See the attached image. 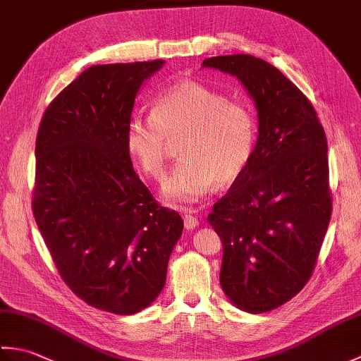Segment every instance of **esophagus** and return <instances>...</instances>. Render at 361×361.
Masks as SVG:
<instances>
[{"label": "esophagus", "mask_w": 361, "mask_h": 361, "mask_svg": "<svg viewBox=\"0 0 361 361\" xmlns=\"http://www.w3.org/2000/svg\"><path fill=\"white\" fill-rule=\"evenodd\" d=\"M183 221H185L186 229H194L195 226H198V219L192 216V214H185V216H183Z\"/></svg>", "instance_id": "obj_1"}]
</instances>
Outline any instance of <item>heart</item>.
<instances>
[{
    "label": "heart",
    "instance_id": "obj_1",
    "mask_svg": "<svg viewBox=\"0 0 361 361\" xmlns=\"http://www.w3.org/2000/svg\"><path fill=\"white\" fill-rule=\"evenodd\" d=\"M180 136L181 159L164 180L163 195L172 203H194L216 183L226 186L243 173L255 152L256 121L248 106L185 79L153 96L152 116H132L126 147L145 175L159 180L169 141Z\"/></svg>",
    "mask_w": 361,
    "mask_h": 361
}]
</instances>
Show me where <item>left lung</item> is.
<instances>
[{"instance_id":"left-lung-1","label":"left lung","mask_w":361,"mask_h":361,"mask_svg":"<svg viewBox=\"0 0 361 361\" xmlns=\"http://www.w3.org/2000/svg\"><path fill=\"white\" fill-rule=\"evenodd\" d=\"M203 66L235 75L256 102L250 164L208 220L224 245L226 296L245 312H270L309 282L331 221L326 133L302 91L265 60L234 54Z\"/></svg>"}]
</instances>
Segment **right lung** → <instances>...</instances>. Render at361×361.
Listing matches in <instances>:
<instances>
[{
  "label": "right lung",
  "instance_id": "obj_1",
  "mask_svg": "<svg viewBox=\"0 0 361 361\" xmlns=\"http://www.w3.org/2000/svg\"><path fill=\"white\" fill-rule=\"evenodd\" d=\"M164 60L96 65L48 105L35 141L32 211L63 282L99 310L132 315L163 290L183 219L133 171L126 132Z\"/></svg>",
  "mask_w": 361,
  "mask_h": 361
}]
</instances>
